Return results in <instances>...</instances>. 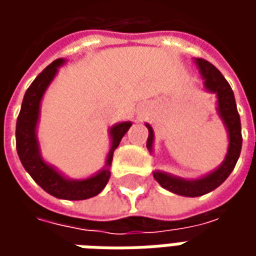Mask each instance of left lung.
Wrapping results in <instances>:
<instances>
[{
    "mask_svg": "<svg viewBox=\"0 0 256 256\" xmlns=\"http://www.w3.org/2000/svg\"><path fill=\"white\" fill-rule=\"evenodd\" d=\"M194 64L203 78L204 89L216 96V112L226 128L228 138H229V146H228V154H226L225 159L220 166L208 174L196 178V180H185V178L176 177V176L160 172V170L154 172V178L159 182L162 188L167 189L176 194H180V196H185V198L203 196L206 193H210L211 190L218 188L233 172V168L238 160L240 152H242V144L240 115L237 112L236 100H234V94H233L230 84H228L224 75L208 62H206L203 58H194ZM145 126L148 128V132H150L148 140H146V148L152 154L155 134H154V128H150V124L145 123Z\"/></svg>",
    "mask_w": 256,
    "mask_h": 256,
    "instance_id": "8db88e82",
    "label": "left lung"
}]
</instances>
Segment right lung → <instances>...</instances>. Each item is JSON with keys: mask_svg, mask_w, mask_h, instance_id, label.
<instances>
[{"mask_svg": "<svg viewBox=\"0 0 256 256\" xmlns=\"http://www.w3.org/2000/svg\"><path fill=\"white\" fill-rule=\"evenodd\" d=\"M66 63L64 58H58L48 66L42 71L34 82L27 89L22 102L18 122H16V150L22 164L28 172L31 178L41 186L45 192L58 198L64 200H84L98 193L106 188L108 180L111 177L110 167L112 163L114 150L128 133L132 126V122H120L114 124L110 128V138L111 148L106 155V166L100 172L93 174L92 177L84 180H71L44 160L41 155L40 142L36 138V128L40 122V112H41V101L45 92L52 84L54 76L58 75V68Z\"/></svg>", "mask_w": 256, "mask_h": 256, "instance_id": "add662e5", "label": "right lung"}]
</instances>
